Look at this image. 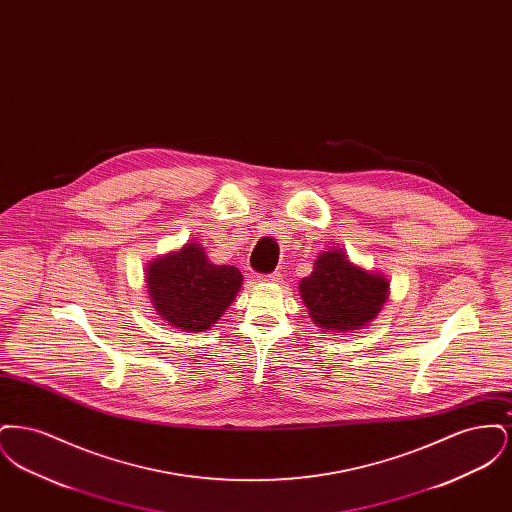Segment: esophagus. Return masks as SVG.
Here are the masks:
<instances>
[{
  "label": "esophagus",
  "instance_id": "obj_1",
  "mask_svg": "<svg viewBox=\"0 0 512 512\" xmlns=\"http://www.w3.org/2000/svg\"><path fill=\"white\" fill-rule=\"evenodd\" d=\"M259 282H265V284H278L282 280V274L280 272H270V274H261L257 276Z\"/></svg>",
  "mask_w": 512,
  "mask_h": 512
}]
</instances>
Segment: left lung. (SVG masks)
Instances as JSON below:
<instances>
[{"label":"left lung","instance_id":"obj_1","mask_svg":"<svg viewBox=\"0 0 512 512\" xmlns=\"http://www.w3.org/2000/svg\"><path fill=\"white\" fill-rule=\"evenodd\" d=\"M390 282L349 261L341 249L322 251L313 272L301 280L299 292L313 322L334 332L366 326L388 299Z\"/></svg>","mask_w":512,"mask_h":512}]
</instances>
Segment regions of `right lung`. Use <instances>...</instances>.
Wrapping results in <instances>:
<instances>
[{
    "mask_svg": "<svg viewBox=\"0 0 512 512\" xmlns=\"http://www.w3.org/2000/svg\"><path fill=\"white\" fill-rule=\"evenodd\" d=\"M146 282L161 317L184 332H205L234 301L244 276L236 267L213 265L201 245L186 244L151 261Z\"/></svg>",
    "mask_w": 512,
    "mask_h": 512,
    "instance_id": "right-lung-1",
    "label": "right lung"
}]
</instances>
